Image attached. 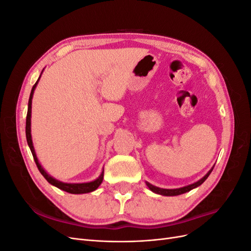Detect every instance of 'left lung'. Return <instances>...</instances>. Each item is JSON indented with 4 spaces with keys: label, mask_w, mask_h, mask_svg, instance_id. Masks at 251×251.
Returning <instances> with one entry per match:
<instances>
[{
    "label": "left lung",
    "mask_w": 251,
    "mask_h": 251,
    "mask_svg": "<svg viewBox=\"0 0 251 251\" xmlns=\"http://www.w3.org/2000/svg\"><path fill=\"white\" fill-rule=\"evenodd\" d=\"M214 166H215V165H214ZM212 169H214V168H211V169L208 171V173H207L206 175H205V176H204L203 178H201L200 180L195 182V183L186 185V186H183V187H180V188H172V189H170V188H161V187H158V186H155V185H153V184H151V183H149V182H147V181H146V184H147V186L151 189V191L153 192V193H155V194L161 195V196H168V197H169V196H178V195L185 194V193H187V192H189V191H192V189L200 186V185L203 183V182L208 178V176L210 175Z\"/></svg>",
    "instance_id": "left-lung-1"
}]
</instances>
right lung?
I'll list each match as a JSON object with an SVG mask.
<instances>
[{
    "label": "right lung",
    "instance_id": "obj_1",
    "mask_svg": "<svg viewBox=\"0 0 251 251\" xmlns=\"http://www.w3.org/2000/svg\"><path fill=\"white\" fill-rule=\"evenodd\" d=\"M44 71V69H43ZM42 71V73H43ZM42 73L40 75L39 79L34 83V86L32 87L31 90V93H30L29 96V101H28V111H27V117H26V139H27V143L30 148V151H31L32 156L34 161L36 163L37 169L41 172V174L44 176V178L46 179L50 184H52L53 186H55L59 189H62V191H65L67 193H70V194H75V195H79V194H87V193H91V192H94L95 189L98 188L101 184V182L103 180V169L102 172L100 173V177L97 179L93 180V181H90V182H85V183H67V182H62L59 181L55 178H53L51 175H49L46 171L44 170V168L42 166V164L40 163L39 159L36 157L35 154V150L33 147V142H32V137H31V104H32V97H33V93H34V90L37 86V83H39V80L42 76Z\"/></svg>",
    "mask_w": 251,
    "mask_h": 251
}]
</instances>
